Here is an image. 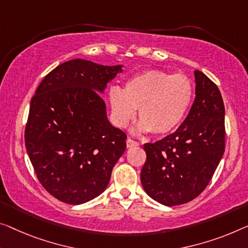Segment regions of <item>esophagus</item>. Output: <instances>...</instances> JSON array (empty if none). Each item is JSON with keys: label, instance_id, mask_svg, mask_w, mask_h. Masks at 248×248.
Masks as SVG:
<instances>
[{"label": "esophagus", "instance_id": "obj_1", "mask_svg": "<svg viewBox=\"0 0 248 248\" xmlns=\"http://www.w3.org/2000/svg\"><path fill=\"white\" fill-rule=\"evenodd\" d=\"M127 147L128 148H132V147H136V146H139V142H137L136 140H134V139H130V138H128L127 139Z\"/></svg>", "mask_w": 248, "mask_h": 248}]
</instances>
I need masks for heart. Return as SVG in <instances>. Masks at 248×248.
<instances>
[{"label": "heart", "mask_w": 248, "mask_h": 248, "mask_svg": "<svg viewBox=\"0 0 248 248\" xmlns=\"http://www.w3.org/2000/svg\"><path fill=\"white\" fill-rule=\"evenodd\" d=\"M194 97L191 80L183 73L171 75L161 70H148L127 80L124 90L112 87L109 102L112 119L125 127L138 110L140 131L169 134L186 117Z\"/></svg>", "instance_id": "obj_1"}]
</instances>
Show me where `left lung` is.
Instances as JSON below:
<instances>
[{
	"instance_id": "obj_1",
	"label": "left lung",
	"mask_w": 248,
	"mask_h": 248,
	"mask_svg": "<svg viewBox=\"0 0 248 248\" xmlns=\"http://www.w3.org/2000/svg\"><path fill=\"white\" fill-rule=\"evenodd\" d=\"M195 80V101L180 127L143 145L142 187L166 206L186 204L201 195L225 151V107L219 89L199 70Z\"/></svg>"
}]
</instances>
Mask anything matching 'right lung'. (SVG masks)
Wrapping results in <instances>:
<instances>
[{
  "label": "right lung",
  "instance_id": "add662e5",
  "mask_svg": "<svg viewBox=\"0 0 248 248\" xmlns=\"http://www.w3.org/2000/svg\"><path fill=\"white\" fill-rule=\"evenodd\" d=\"M123 65L75 59L44 77L31 99L24 141L47 193L70 205L97 197L125 150L127 135L109 123L100 95Z\"/></svg>",
  "mask_w": 248,
  "mask_h": 248
}]
</instances>
